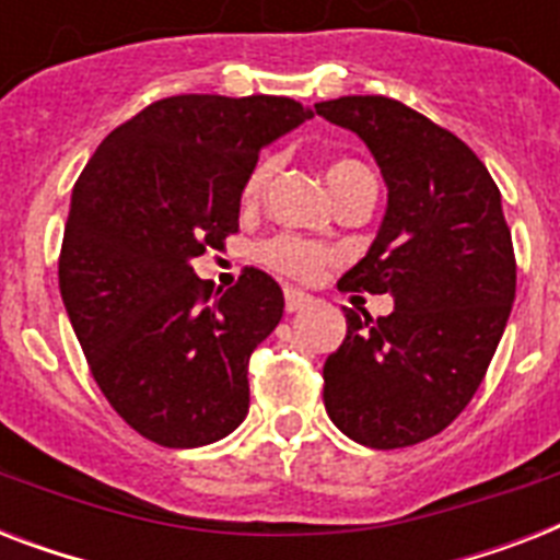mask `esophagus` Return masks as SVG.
Masks as SVG:
<instances>
[{
  "mask_svg": "<svg viewBox=\"0 0 560 560\" xmlns=\"http://www.w3.org/2000/svg\"><path fill=\"white\" fill-rule=\"evenodd\" d=\"M311 302H314V299L307 296L305 290H296V288L284 290V307H288V314H293V311H302V307H307Z\"/></svg>",
  "mask_w": 560,
  "mask_h": 560,
  "instance_id": "obj_1",
  "label": "esophagus"
}]
</instances>
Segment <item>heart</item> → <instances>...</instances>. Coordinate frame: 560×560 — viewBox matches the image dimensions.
Masks as SVG:
<instances>
[{"mask_svg":"<svg viewBox=\"0 0 560 560\" xmlns=\"http://www.w3.org/2000/svg\"><path fill=\"white\" fill-rule=\"evenodd\" d=\"M272 174L270 162H258L249 177L244 183V191H241V200L249 206L261 197L264 186ZM325 179H328V188L331 194H340L346 188L358 186V183H372V174H369L366 165H360L354 160H334L328 168H325ZM261 261L270 267V270L281 272V276H290V279H314L316 272L323 270L325 261L331 258V253L325 246L314 244V241H305V237L296 235H279L267 241L261 246Z\"/></svg>","mask_w":560,"mask_h":560,"instance_id":"obj_1","label":"heart"}]
</instances>
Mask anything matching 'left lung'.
Wrapping results in <instances>:
<instances>
[{"mask_svg":"<svg viewBox=\"0 0 560 560\" xmlns=\"http://www.w3.org/2000/svg\"><path fill=\"white\" fill-rule=\"evenodd\" d=\"M360 136L386 183V214L340 290L389 293L395 311H346V340L325 360V409L374 451L442 433L486 377L512 314L517 264L503 197L468 144L383 95L319 101Z\"/></svg>","mask_w":560,"mask_h":560,"instance_id":"1","label":"left lung"}]
</instances>
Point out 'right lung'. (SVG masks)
Wrapping results in <instances>:
<instances>
[{
	"label": "right lung",
	"mask_w": 560,
	"mask_h": 560,
	"mask_svg": "<svg viewBox=\"0 0 560 560\" xmlns=\"http://www.w3.org/2000/svg\"><path fill=\"white\" fill-rule=\"evenodd\" d=\"M314 118L284 95H174L116 127L72 188L60 296L92 377L162 447H200L249 412V354L284 314L267 272L214 293L191 261L237 232L261 148Z\"/></svg>",
	"instance_id": "add662e5"
}]
</instances>
